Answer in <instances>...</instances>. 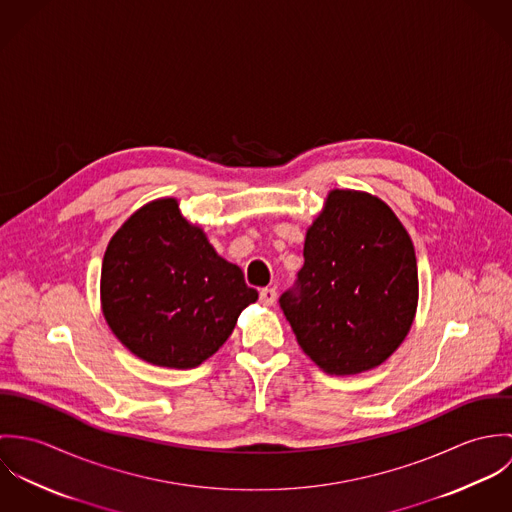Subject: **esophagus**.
<instances>
[{
  "mask_svg": "<svg viewBox=\"0 0 512 512\" xmlns=\"http://www.w3.org/2000/svg\"><path fill=\"white\" fill-rule=\"evenodd\" d=\"M276 290L274 288H264V290H260V301L264 303V305H274V301H276Z\"/></svg>",
  "mask_w": 512,
  "mask_h": 512,
  "instance_id": "1",
  "label": "esophagus"
}]
</instances>
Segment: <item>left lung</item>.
Listing matches in <instances>:
<instances>
[{
  "label": "left lung",
  "instance_id": "left-lung-1",
  "mask_svg": "<svg viewBox=\"0 0 512 512\" xmlns=\"http://www.w3.org/2000/svg\"><path fill=\"white\" fill-rule=\"evenodd\" d=\"M418 305L414 244L380 199L331 191L309 226L303 268L280 307L303 353L329 374L384 363L408 335Z\"/></svg>",
  "mask_w": 512,
  "mask_h": 512
}]
</instances>
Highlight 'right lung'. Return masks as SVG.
Instances as JSON below:
<instances>
[{
	"label": "right lung",
	"mask_w": 512,
	"mask_h": 512,
	"mask_svg": "<svg viewBox=\"0 0 512 512\" xmlns=\"http://www.w3.org/2000/svg\"><path fill=\"white\" fill-rule=\"evenodd\" d=\"M100 292L114 335L140 359L169 368L215 355L240 311L258 299L175 199L142 207L112 236Z\"/></svg>",
	"instance_id": "right-lung-1"
}]
</instances>
